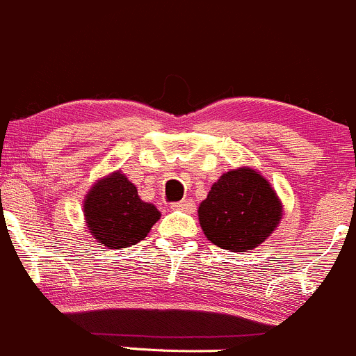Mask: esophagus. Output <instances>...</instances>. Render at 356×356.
Segmentation results:
<instances>
[{"mask_svg": "<svg viewBox=\"0 0 356 356\" xmlns=\"http://www.w3.org/2000/svg\"><path fill=\"white\" fill-rule=\"evenodd\" d=\"M171 209L175 211H185V213H193L195 211V202L192 199H183L179 202L171 204Z\"/></svg>", "mask_w": 356, "mask_h": 356, "instance_id": "1", "label": "esophagus"}]
</instances>
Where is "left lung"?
Masks as SVG:
<instances>
[{"label": "left lung", "mask_w": 356, "mask_h": 356, "mask_svg": "<svg viewBox=\"0 0 356 356\" xmlns=\"http://www.w3.org/2000/svg\"><path fill=\"white\" fill-rule=\"evenodd\" d=\"M282 218L275 190L249 168L225 173L199 206L204 235L227 251L244 252L270 237Z\"/></svg>", "instance_id": "obj_1"}]
</instances>
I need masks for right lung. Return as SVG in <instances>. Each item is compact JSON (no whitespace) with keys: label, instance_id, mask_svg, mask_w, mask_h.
<instances>
[{"label":"right lung","instance_id":"1","mask_svg":"<svg viewBox=\"0 0 356 356\" xmlns=\"http://www.w3.org/2000/svg\"><path fill=\"white\" fill-rule=\"evenodd\" d=\"M84 216L100 244L121 249L143 241L161 213L154 204L143 202L136 186L118 171L100 179L88 192Z\"/></svg>","mask_w":356,"mask_h":356}]
</instances>
